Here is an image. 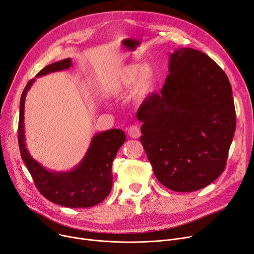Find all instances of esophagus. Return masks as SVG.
I'll return each instance as SVG.
<instances>
[{"label":"esophagus","mask_w":254,"mask_h":254,"mask_svg":"<svg viewBox=\"0 0 254 254\" xmlns=\"http://www.w3.org/2000/svg\"><path fill=\"white\" fill-rule=\"evenodd\" d=\"M127 133H128V135L132 138H138L141 134L139 127L136 125H132V126L128 127Z\"/></svg>","instance_id":"34e87169"}]
</instances>
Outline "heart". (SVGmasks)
Instances as JSON below:
<instances>
[{
	"mask_svg": "<svg viewBox=\"0 0 254 254\" xmlns=\"http://www.w3.org/2000/svg\"><path fill=\"white\" fill-rule=\"evenodd\" d=\"M157 84V72L152 64L126 65L118 69L111 78L110 85L114 90H125L132 85V94L137 99L151 95Z\"/></svg>",
	"mask_w": 254,
	"mask_h": 254,
	"instance_id": "heart-1",
	"label": "heart"
}]
</instances>
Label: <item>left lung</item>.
Segmentation results:
<instances>
[{
    "instance_id": "obj_1",
    "label": "left lung",
    "mask_w": 254,
    "mask_h": 254,
    "mask_svg": "<svg viewBox=\"0 0 254 254\" xmlns=\"http://www.w3.org/2000/svg\"><path fill=\"white\" fill-rule=\"evenodd\" d=\"M232 95L226 72L209 56L191 48L170 54L161 93L146 97L136 114L139 139L164 187L193 191L225 170L236 129Z\"/></svg>"
}]
</instances>
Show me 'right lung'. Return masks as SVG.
Here are the masks:
<instances>
[{
	"instance_id": "add662e5",
	"label": "right lung",
	"mask_w": 254,
	"mask_h": 254,
	"mask_svg": "<svg viewBox=\"0 0 254 254\" xmlns=\"http://www.w3.org/2000/svg\"><path fill=\"white\" fill-rule=\"evenodd\" d=\"M70 58L45 66L37 77L49 72L67 69ZM35 79L25 86L20 98L18 122V143L25 166L42 195L49 201L70 208L92 207L106 199L113 187V161L126 140L124 131L111 129L95 134L88 151L77 167L68 172H55L45 169L28 154L24 138V101L28 89Z\"/></svg>"
}]
</instances>
